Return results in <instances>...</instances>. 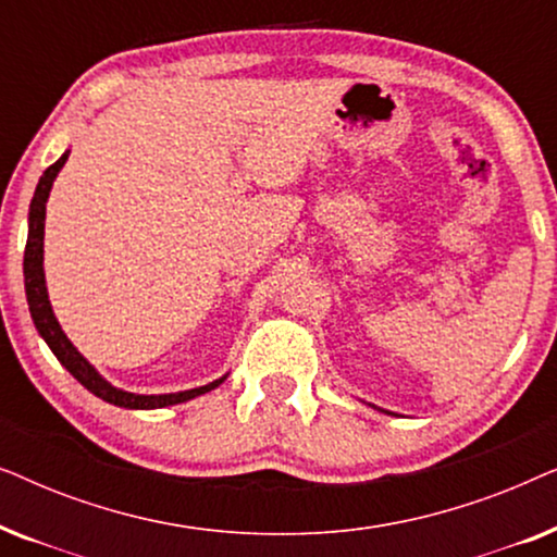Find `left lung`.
Returning <instances> with one entry per match:
<instances>
[{
	"mask_svg": "<svg viewBox=\"0 0 557 557\" xmlns=\"http://www.w3.org/2000/svg\"><path fill=\"white\" fill-rule=\"evenodd\" d=\"M372 408H377V406H372ZM377 410H383V408H377ZM383 413H391V410H383Z\"/></svg>",
	"mask_w": 557,
	"mask_h": 557,
	"instance_id": "1",
	"label": "left lung"
}]
</instances>
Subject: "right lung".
I'll use <instances>...</instances> for the list:
<instances>
[{
  "label": "right lung",
  "mask_w": 557,
  "mask_h": 557,
  "mask_svg": "<svg viewBox=\"0 0 557 557\" xmlns=\"http://www.w3.org/2000/svg\"><path fill=\"white\" fill-rule=\"evenodd\" d=\"M67 154L71 149L63 151V157L58 159L55 164L48 166L42 172L40 182L35 187V197L29 202V215H27V246H25V263H22V271H25V294H27V307H29V317H33L35 330L40 332V337L48 342V347L52 349V355L58 357L60 364L71 372V375L78 380V383L101 398L111 406L119 408H128V410H154V408H166V406H177V403H187L197 398V395H205L210 391H215L220 383H225V377L212 380L208 385L193 387V391H180V393H164V395H139V393H128L121 391V387L111 385L101 372H98L94 364H90L86 357L78 352V347L67 339V334L63 332V326L55 319V311H52L50 296H48V284H45V269H42V253H45V205H48L52 182H55L58 172L63 170V164L67 162Z\"/></svg>",
  "instance_id": "obj_1"
}]
</instances>
